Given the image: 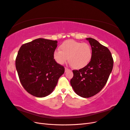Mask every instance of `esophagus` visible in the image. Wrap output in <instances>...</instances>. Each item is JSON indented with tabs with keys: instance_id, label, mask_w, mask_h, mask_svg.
I'll list each match as a JSON object with an SVG mask.
<instances>
[{
	"instance_id": "34e87169",
	"label": "esophagus",
	"mask_w": 130,
	"mask_h": 130,
	"mask_svg": "<svg viewBox=\"0 0 130 130\" xmlns=\"http://www.w3.org/2000/svg\"><path fill=\"white\" fill-rule=\"evenodd\" d=\"M68 70H70V69H68V68H65V72L68 71Z\"/></svg>"
}]
</instances>
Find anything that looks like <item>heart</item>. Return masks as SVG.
<instances>
[{
	"label": "heart",
	"mask_w": 130,
	"mask_h": 130,
	"mask_svg": "<svg viewBox=\"0 0 130 130\" xmlns=\"http://www.w3.org/2000/svg\"><path fill=\"white\" fill-rule=\"evenodd\" d=\"M60 49L54 52V58L59 64L65 63L68 57L70 66L80 69L87 66L92 58V48L87 43L68 40L62 43Z\"/></svg>",
	"instance_id": "obj_1"
}]
</instances>
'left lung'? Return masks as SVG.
Wrapping results in <instances>:
<instances>
[{
  "instance_id": "8db88e82",
  "label": "left lung",
  "mask_w": 130,
  "mask_h": 130,
  "mask_svg": "<svg viewBox=\"0 0 130 130\" xmlns=\"http://www.w3.org/2000/svg\"><path fill=\"white\" fill-rule=\"evenodd\" d=\"M93 56L89 63L78 70H73L70 84L78 95L87 98L95 95L104 88L112 72L113 60L109 49L92 38H87Z\"/></svg>"
}]
</instances>
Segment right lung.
<instances>
[{"label":"right lung","instance_id":"1","mask_svg":"<svg viewBox=\"0 0 130 130\" xmlns=\"http://www.w3.org/2000/svg\"><path fill=\"white\" fill-rule=\"evenodd\" d=\"M57 46V41L38 38L19 49L15 67L23 87L31 95L38 98L49 95L64 73V67L54 58Z\"/></svg>","mask_w":130,"mask_h":130}]
</instances>
